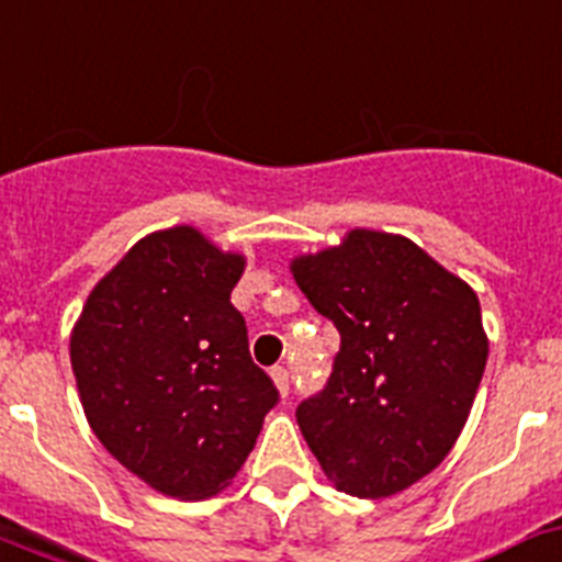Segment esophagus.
I'll list each match as a JSON object with an SVG mask.
<instances>
[{
    "mask_svg": "<svg viewBox=\"0 0 562 562\" xmlns=\"http://www.w3.org/2000/svg\"><path fill=\"white\" fill-rule=\"evenodd\" d=\"M271 380H273V385H277V391H280L282 397H285V394H289V385H291L289 369H285V366H273Z\"/></svg>",
    "mask_w": 562,
    "mask_h": 562,
    "instance_id": "34e87169",
    "label": "esophagus"
}]
</instances>
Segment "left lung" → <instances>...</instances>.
I'll use <instances>...</instances> for the list:
<instances>
[{
  "label": "left lung",
  "mask_w": 562,
  "mask_h": 562,
  "mask_svg": "<svg viewBox=\"0 0 562 562\" xmlns=\"http://www.w3.org/2000/svg\"><path fill=\"white\" fill-rule=\"evenodd\" d=\"M296 285L339 331L328 385L296 423L339 492L380 499L454 449L488 360L480 300L417 243L353 228L291 259Z\"/></svg>",
  "instance_id": "1"
}]
</instances>
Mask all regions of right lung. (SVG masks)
<instances>
[{"label":"right lung","mask_w":562,"mask_h":562,"mask_svg":"<svg viewBox=\"0 0 562 562\" xmlns=\"http://www.w3.org/2000/svg\"><path fill=\"white\" fill-rule=\"evenodd\" d=\"M243 271V254L193 225L154 231L93 285L70 331L88 426L168 497L223 492L280 397L231 305Z\"/></svg>","instance_id":"right-lung-1"}]
</instances>
